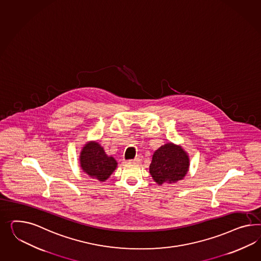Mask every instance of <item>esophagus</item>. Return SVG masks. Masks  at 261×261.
Here are the masks:
<instances>
[{"label":"esophagus","instance_id":"obj_1","mask_svg":"<svg viewBox=\"0 0 261 261\" xmlns=\"http://www.w3.org/2000/svg\"><path fill=\"white\" fill-rule=\"evenodd\" d=\"M142 158H143V156H142L141 154H138V155H136V157L134 158L133 161L135 162V163H139V162H141Z\"/></svg>","mask_w":261,"mask_h":261}]
</instances>
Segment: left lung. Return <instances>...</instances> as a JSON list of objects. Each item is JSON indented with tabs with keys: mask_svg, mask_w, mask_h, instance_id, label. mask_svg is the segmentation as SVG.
<instances>
[{
	"mask_svg": "<svg viewBox=\"0 0 261 261\" xmlns=\"http://www.w3.org/2000/svg\"><path fill=\"white\" fill-rule=\"evenodd\" d=\"M190 167V158L182 147L167 143L156 149L149 165V173L158 185L182 180Z\"/></svg>",
	"mask_w": 261,
	"mask_h": 261,
	"instance_id": "obj_1",
	"label": "left lung"
}]
</instances>
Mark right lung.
<instances>
[{"label": "right lung", "mask_w": 261, "mask_h": 261, "mask_svg": "<svg viewBox=\"0 0 261 261\" xmlns=\"http://www.w3.org/2000/svg\"><path fill=\"white\" fill-rule=\"evenodd\" d=\"M79 160L84 172L101 182L109 178L117 167L116 160L109 156L103 147L94 141L89 142L83 147Z\"/></svg>", "instance_id": "right-lung-1"}]
</instances>
